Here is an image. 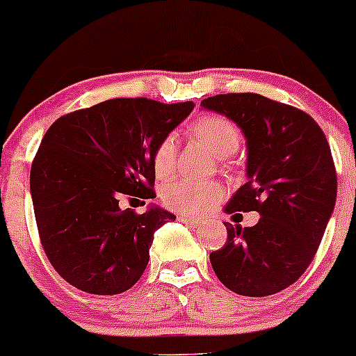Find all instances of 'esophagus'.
Segmentation results:
<instances>
[{"label": "esophagus", "instance_id": "esophagus-1", "mask_svg": "<svg viewBox=\"0 0 356 356\" xmlns=\"http://www.w3.org/2000/svg\"><path fill=\"white\" fill-rule=\"evenodd\" d=\"M179 221L186 222L187 226H191V228H202L204 226V222L199 221V220H194V218H186V216H179Z\"/></svg>", "mask_w": 356, "mask_h": 356}]
</instances>
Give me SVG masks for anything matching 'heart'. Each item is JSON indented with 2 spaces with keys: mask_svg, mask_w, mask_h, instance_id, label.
Returning <instances> with one entry per match:
<instances>
[{
  "mask_svg": "<svg viewBox=\"0 0 356 356\" xmlns=\"http://www.w3.org/2000/svg\"><path fill=\"white\" fill-rule=\"evenodd\" d=\"M193 134L211 155L225 159L235 154L240 147V130L229 120L216 115H206L197 118L191 127ZM175 159V142L165 136L154 152V170L159 177H165L172 172ZM222 197L220 184L211 181H174L163 187L162 199L165 206L177 213L199 216L204 214Z\"/></svg>",
  "mask_w": 356,
  "mask_h": 356,
  "instance_id": "obj_1",
  "label": "heart"
}]
</instances>
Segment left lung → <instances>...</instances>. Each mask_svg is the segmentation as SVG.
Instances as JSON below:
<instances>
[{
  "label": "left lung",
  "instance_id": "left-lung-1",
  "mask_svg": "<svg viewBox=\"0 0 356 356\" xmlns=\"http://www.w3.org/2000/svg\"><path fill=\"white\" fill-rule=\"evenodd\" d=\"M236 123L247 140V179L225 213L257 211L255 226L229 225L225 247L209 255L222 286L264 298L309 267L337 202V170L319 124L289 104L253 92L201 101Z\"/></svg>",
  "mask_w": 356,
  "mask_h": 356
}]
</instances>
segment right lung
Masks as SVG:
<instances>
[{"instance_id": "1", "label": "right lung", "mask_w": 356, "mask_h": 356, "mask_svg": "<svg viewBox=\"0 0 356 356\" xmlns=\"http://www.w3.org/2000/svg\"><path fill=\"white\" fill-rule=\"evenodd\" d=\"M193 109V101L116 97L60 116L47 130L30 194L42 247L70 286L113 296L138 282L155 229L175 216L157 204L143 214L123 211L120 199L155 197V148Z\"/></svg>"}]
</instances>
